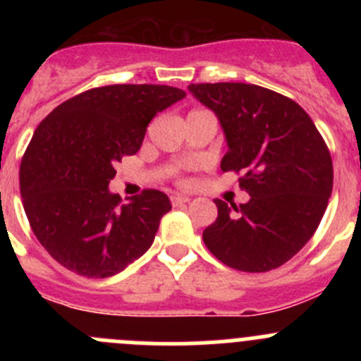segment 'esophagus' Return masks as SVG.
Instances as JSON below:
<instances>
[{
	"label": "esophagus",
	"mask_w": 361,
	"mask_h": 361,
	"mask_svg": "<svg viewBox=\"0 0 361 361\" xmlns=\"http://www.w3.org/2000/svg\"><path fill=\"white\" fill-rule=\"evenodd\" d=\"M171 202H173V206H183V204L190 202V197H187V195H181V194H174V195H171Z\"/></svg>",
	"instance_id": "esophagus-1"
}]
</instances>
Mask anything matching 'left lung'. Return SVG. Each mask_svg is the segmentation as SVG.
<instances>
[{
	"instance_id": "8db88e82",
	"label": "left lung",
	"mask_w": 361,
	"mask_h": 361,
	"mask_svg": "<svg viewBox=\"0 0 361 361\" xmlns=\"http://www.w3.org/2000/svg\"><path fill=\"white\" fill-rule=\"evenodd\" d=\"M214 111L228 152L221 171L241 174L246 204L216 199L204 245L225 265L267 272L312 238L332 195V157L314 122L293 99L251 83H190Z\"/></svg>"
}]
</instances>
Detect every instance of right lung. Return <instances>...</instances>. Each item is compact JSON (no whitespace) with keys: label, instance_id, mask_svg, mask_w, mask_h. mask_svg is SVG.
I'll use <instances>...</instances> for the list:
<instances>
[{"label":"right lung","instance_id":"right-lung-1","mask_svg":"<svg viewBox=\"0 0 361 361\" xmlns=\"http://www.w3.org/2000/svg\"><path fill=\"white\" fill-rule=\"evenodd\" d=\"M183 97L169 85L97 87L39 122L20 162V197L54 260L85 278H110L150 248L169 197L147 188L122 204L108 185L115 164L141 148L152 118Z\"/></svg>","mask_w":361,"mask_h":361}]
</instances>
